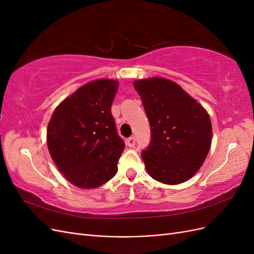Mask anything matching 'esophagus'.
I'll return each instance as SVG.
<instances>
[{"mask_svg": "<svg viewBox=\"0 0 254 254\" xmlns=\"http://www.w3.org/2000/svg\"><path fill=\"white\" fill-rule=\"evenodd\" d=\"M126 143H127V145L129 146V147H132V146H134V145H135V137H134V136H130V137H128L127 141H126Z\"/></svg>", "mask_w": 254, "mask_h": 254, "instance_id": "obj_1", "label": "esophagus"}]
</instances>
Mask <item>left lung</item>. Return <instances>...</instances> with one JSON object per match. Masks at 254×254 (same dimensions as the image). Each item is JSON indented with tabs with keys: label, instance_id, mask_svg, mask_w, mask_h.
Instances as JSON below:
<instances>
[{
	"label": "left lung",
	"instance_id": "obj_1",
	"mask_svg": "<svg viewBox=\"0 0 254 254\" xmlns=\"http://www.w3.org/2000/svg\"><path fill=\"white\" fill-rule=\"evenodd\" d=\"M150 126V142L142 150L146 170L164 184L189 180L211 147L212 125L203 107L176 82L165 78L134 81Z\"/></svg>",
	"mask_w": 254,
	"mask_h": 254
}]
</instances>
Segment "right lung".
Masks as SVG:
<instances>
[{"label":"right lung","instance_id":"add662e5","mask_svg":"<svg viewBox=\"0 0 254 254\" xmlns=\"http://www.w3.org/2000/svg\"><path fill=\"white\" fill-rule=\"evenodd\" d=\"M119 81L98 79L80 87L53 112L48 146L58 170L74 186L93 189L112 179L125 142L111 106Z\"/></svg>","mask_w":254,"mask_h":254}]
</instances>
